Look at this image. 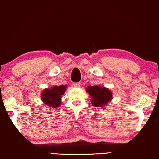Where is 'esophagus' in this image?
Masks as SVG:
<instances>
[{"label": "esophagus", "mask_w": 159, "mask_h": 159, "mask_svg": "<svg viewBox=\"0 0 159 159\" xmlns=\"http://www.w3.org/2000/svg\"><path fill=\"white\" fill-rule=\"evenodd\" d=\"M73 86L74 87H80V82H76V83H73Z\"/></svg>", "instance_id": "34e87169"}]
</instances>
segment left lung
<instances>
[{"label":"left lung","mask_w":159,"mask_h":159,"mask_svg":"<svg viewBox=\"0 0 159 159\" xmlns=\"http://www.w3.org/2000/svg\"><path fill=\"white\" fill-rule=\"evenodd\" d=\"M86 91L91 97V104L96 107L106 106L112 98V93L105 87L89 86L87 87Z\"/></svg>","instance_id":"8db88e82"}]
</instances>
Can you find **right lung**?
Segmentation results:
<instances>
[{
	"instance_id": "1",
	"label": "right lung",
	"mask_w": 159,
	"mask_h": 159,
	"mask_svg": "<svg viewBox=\"0 0 159 159\" xmlns=\"http://www.w3.org/2000/svg\"><path fill=\"white\" fill-rule=\"evenodd\" d=\"M66 90V86H53L51 89H46L42 91L41 99L44 104L48 106H51L57 108L60 105L61 96L64 94Z\"/></svg>"
}]
</instances>
